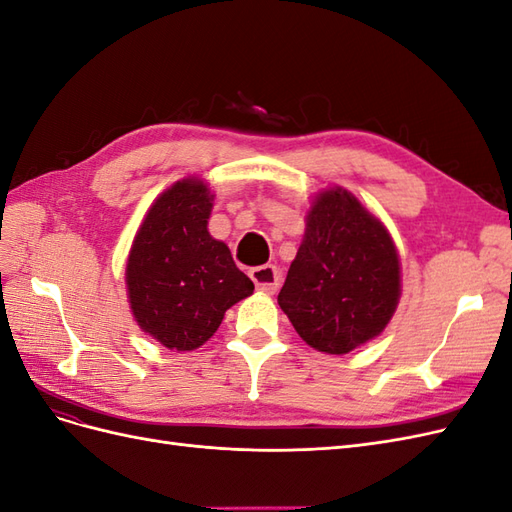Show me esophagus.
Masks as SVG:
<instances>
[{
  "label": "esophagus",
  "instance_id": "34e87169",
  "mask_svg": "<svg viewBox=\"0 0 512 512\" xmlns=\"http://www.w3.org/2000/svg\"><path fill=\"white\" fill-rule=\"evenodd\" d=\"M250 275H252L256 288L262 294H275L277 290H280V271H277L273 265L254 267L250 271Z\"/></svg>",
  "mask_w": 512,
  "mask_h": 512
}]
</instances>
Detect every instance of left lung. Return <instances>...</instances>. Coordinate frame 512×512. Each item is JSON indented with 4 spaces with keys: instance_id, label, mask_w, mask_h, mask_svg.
Wrapping results in <instances>:
<instances>
[{
    "instance_id": "8db88e82",
    "label": "left lung",
    "mask_w": 512,
    "mask_h": 512,
    "mask_svg": "<svg viewBox=\"0 0 512 512\" xmlns=\"http://www.w3.org/2000/svg\"><path fill=\"white\" fill-rule=\"evenodd\" d=\"M305 220L277 303L305 344L348 354L378 337L395 314L401 294L395 243L342 188L320 192Z\"/></svg>"
}]
</instances>
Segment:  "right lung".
<instances>
[{"instance_id": "1", "label": "right lung", "mask_w": 512, "mask_h": 512, "mask_svg": "<svg viewBox=\"0 0 512 512\" xmlns=\"http://www.w3.org/2000/svg\"><path fill=\"white\" fill-rule=\"evenodd\" d=\"M211 200L203 179L170 185L147 211L128 256L132 314L138 327L168 350L203 346L226 309L254 292L228 245L209 235Z\"/></svg>"}]
</instances>
